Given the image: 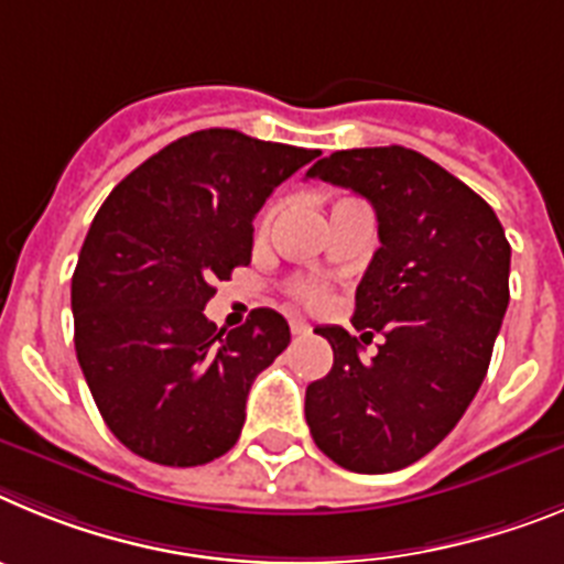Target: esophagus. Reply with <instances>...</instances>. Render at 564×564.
I'll use <instances>...</instances> for the list:
<instances>
[{"mask_svg":"<svg viewBox=\"0 0 564 564\" xmlns=\"http://www.w3.org/2000/svg\"><path fill=\"white\" fill-rule=\"evenodd\" d=\"M289 329H292V337H303V335H310L312 326L310 323H303V321H289Z\"/></svg>","mask_w":564,"mask_h":564,"instance_id":"obj_1","label":"esophagus"}]
</instances>
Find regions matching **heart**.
Returning a JSON list of instances; mask_svg holds the SVG:
<instances>
[{
    "mask_svg": "<svg viewBox=\"0 0 564 564\" xmlns=\"http://www.w3.org/2000/svg\"><path fill=\"white\" fill-rule=\"evenodd\" d=\"M297 295H301L306 303H312V306L323 303V289L312 286V283H301V286H297Z\"/></svg>",
    "mask_w": 564,
    "mask_h": 564,
    "instance_id": "heart-1",
    "label": "heart"
}]
</instances>
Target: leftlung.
Here are the masks:
<instances>
[{
	"label": "left lung",
	"mask_w": 564,
	"mask_h": 564,
	"mask_svg": "<svg viewBox=\"0 0 564 564\" xmlns=\"http://www.w3.org/2000/svg\"><path fill=\"white\" fill-rule=\"evenodd\" d=\"M306 175L375 207L380 249L351 326L386 337L364 364L357 337L317 326L335 364L306 389V423L340 468L400 471L443 443L482 386L511 297V243L471 187L405 147L337 150Z\"/></svg>",
	"instance_id": "left-lung-1"
}]
</instances>
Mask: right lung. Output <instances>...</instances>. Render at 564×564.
<instances>
[{
  "label": "right lung",
  "instance_id": "right-lung-1",
  "mask_svg": "<svg viewBox=\"0 0 564 564\" xmlns=\"http://www.w3.org/2000/svg\"><path fill=\"white\" fill-rule=\"evenodd\" d=\"M317 150L198 130L107 195L73 272L76 357L107 429L139 457L213 463L238 443L247 394L289 346V323L254 310L218 329L215 281L252 258V218Z\"/></svg>",
  "mask_w": 564,
  "mask_h": 564
}]
</instances>
